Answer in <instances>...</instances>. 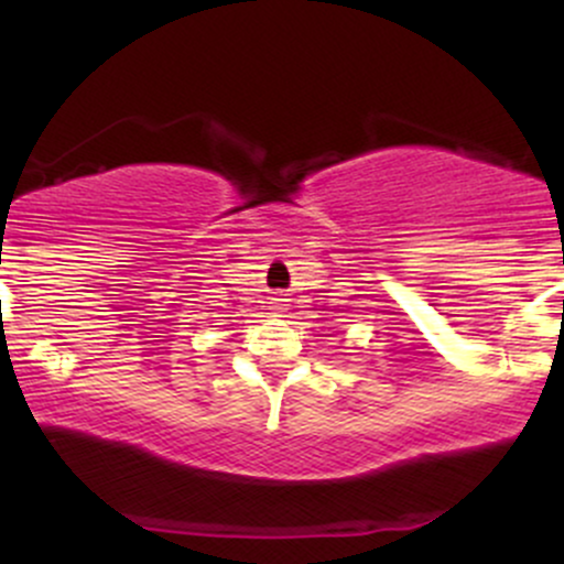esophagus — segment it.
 I'll use <instances>...</instances> for the list:
<instances>
[{
  "label": "esophagus",
  "instance_id": "obj_1",
  "mask_svg": "<svg viewBox=\"0 0 564 564\" xmlns=\"http://www.w3.org/2000/svg\"><path fill=\"white\" fill-rule=\"evenodd\" d=\"M275 307H278V310H281V300H275Z\"/></svg>",
  "mask_w": 564,
  "mask_h": 564
}]
</instances>
